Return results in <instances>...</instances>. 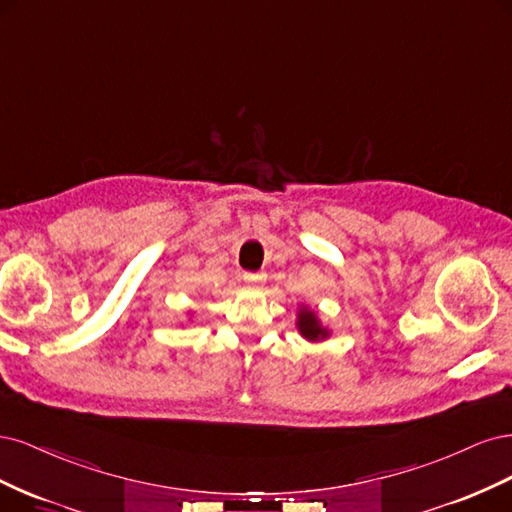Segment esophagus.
Returning a JSON list of instances; mask_svg holds the SVG:
<instances>
[{
	"instance_id": "esophagus-1",
	"label": "esophagus",
	"mask_w": 512,
	"mask_h": 512,
	"mask_svg": "<svg viewBox=\"0 0 512 512\" xmlns=\"http://www.w3.org/2000/svg\"><path fill=\"white\" fill-rule=\"evenodd\" d=\"M243 280L250 282V284H256V282L262 280V275L260 273H243Z\"/></svg>"
}]
</instances>
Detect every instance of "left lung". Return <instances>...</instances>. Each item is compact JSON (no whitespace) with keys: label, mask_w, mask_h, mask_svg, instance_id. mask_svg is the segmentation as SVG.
<instances>
[{"label":"left lung","mask_w":512,"mask_h":512,"mask_svg":"<svg viewBox=\"0 0 512 512\" xmlns=\"http://www.w3.org/2000/svg\"><path fill=\"white\" fill-rule=\"evenodd\" d=\"M299 331L307 339H322V337L329 335L327 331L320 327L316 314L309 312V309H301V314H299Z\"/></svg>","instance_id":"8db88e82"}]
</instances>
